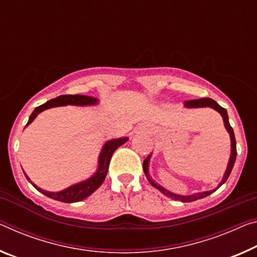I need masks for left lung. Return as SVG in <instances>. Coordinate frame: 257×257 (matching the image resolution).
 <instances>
[{
	"instance_id": "8db88e82",
	"label": "left lung",
	"mask_w": 257,
	"mask_h": 257,
	"mask_svg": "<svg viewBox=\"0 0 257 257\" xmlns=\"http://www.w3.org/2000/svg\"><path fill=\"white\" fill-rule=\"evenodd\" d=\"M184 106L186 108H199V107H210L215 109V111H217L219 114H221L222 117H223V122H224V127H225L226 132L229 133L230 135V140H231V154H230V159H229V162H227V167H226V170L225 173L223 175V178L219 184L217 185V187H215L214 190H210V191H203V192H198V193H193V194H189V195H181V194H176V193H173L168 191L167 189H165L164 186H161L160 184H158V183L153 180L152 177H151V175L149 173V166H150V159H151V153L150 156L145 159L144 160V164H143V169H144V173H145V176L148 178V181L150 182V184L152 185L153 187H156L159 191H160L161 193H164L165 195H167L168 198H172L174 200H178V201H182V202H191V201H195L198 200V199H202V198H206L207 195L211 194L213 192H215L219 186L224 183L226 182L227 178H229L230 174H231V170L233 168V165L235 162V158H237V144H235V138H234V133H233V129L230 125V122H229V116H227V112L225 108H223L222 106H219V105L216 103V101L213 100L211 98H200V99H193V100H187L185 101V105Z\"/></svg>"
}]
</instances>
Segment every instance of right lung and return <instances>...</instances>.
Wrapping results in <instances>:
<instances>
[{
	"mask_svg": "<svg viewBox=\"0 0 257 257\" xmlns=\"http://www.w3.org/2000/svg\"><path fill=\"white\" fill-rule=\"evenodd\" d=\"M99 103V99L95 98V97L90 96H84V95H63L57 97L51 100H48L47 103L43 105H40V106L36 107L33 113L31 114L30 119H28L27 124H31L32 122L34 121L36 116L39 115L41 112H43L44 109L52 108V107H58V106H66V105H75V106H95ZM128 141V137H120L115 138V140H109L105 142V144L101 148V151L98 157V167H97L96 173L90 176L87 180L82 182L76 183V184H73L68 186L67 189H64L62 191H58V192H50V191L42 190L41 187L36 186L33 182L30 180V177L27 176V174L24 172L25 176L28 181L32 183L36 190L40 191L41 193H43L47 197L54 199L57 201L62 202H77L82 201L85 198H88L91 193L95 192V191L98 189V187L103 184L105 181V177L107 175L109 161H111L112 154L114 153L119 146L123 145L125 142Z\"/></svg>",
	"mask_w": 257,
	"mask_h": 257,
	"instance_id": "right-lung-1",
	"label": "right lung"
}]
</instances>
